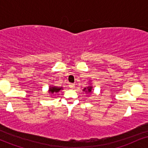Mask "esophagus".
Here are the masks:
<instances>
[{
  "label": "esophagus",
  "mask_w": 148,
  "mask_h": 148,
  "mask_svg": "<svg viewBox=\"0 0 148 148\" xmlns=\"http://www.w3.org/2000/svg\"><path fill=\"white\" fill-rule=\"evenodd\" d=\"M69 87L71 88V89H73L75 87V84H69Z\"/></svg>",
  "instance_id": "34e87169"
}]
</instances>
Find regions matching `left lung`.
I'll use <instances>...</instances> for the list:
<instances>
[{"label":"left lung","instance_id":"1","mask_svg":"<svg viewBox=\"0 0 148 148\" xmlns=\"http://www.w3.org/2000/svg\"><path fill=\"white\" fill-rule=\"evenodd\" d=\"M92 90V86H88V87H87V88H85L83 90V91L88 93V92H91Z\"/></svg>","mask_w":148,"mask_h":148}]
</instances>
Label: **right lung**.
<instances>
[{"mask_svg": "<svg viewBox=\"0 0 148 148\" xmlns=\"http://www.w3.org/2000/svg\"><path fill=\"white\" fill-rule=\"evenodd\" d=\"M61 89H62V88H58L56 86H51L49 89V92L51 94H53V93H57Z\"/></svg>", "mask_w": 148, "mask_h": 148, "instance_id": "obj_1", "label": "right lung"}]
</instances>
